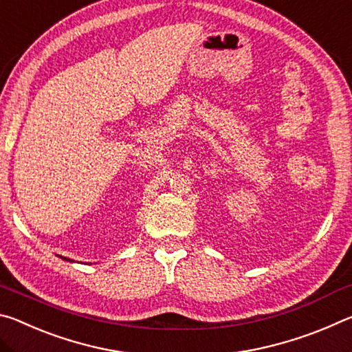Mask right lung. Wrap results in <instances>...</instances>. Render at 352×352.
<instances>
[{
    "label": "right lung",
    "mask_w": 352,
    "mask_h": 352,
    "mask_svg": "<svg viewBox=\"0 0 352 352\" xmlns=\"http://www.w3.org/2000/svg\"><path fill=\"white\" fill-rule=\"evenodd\" d=\"M60 258H62V256H60ZM62 259H65V261H68V259H67V258H62Z\"/></svg>",
    "instance_id": "add662e5"
}]
</instances>
